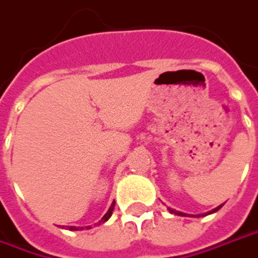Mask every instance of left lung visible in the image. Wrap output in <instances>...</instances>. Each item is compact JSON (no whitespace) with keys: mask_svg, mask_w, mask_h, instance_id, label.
I'll return each mask as SVG.
<instances>
[{"mask_svg":"<svg viewBox=\"0 0 258 258\" xmlns=\"http://www.w3.org/2000/svg\"><path fill=\"white\" fill-rule=\"evenodd\" d=\"M221 208H222V205H219L218 208H215V209H212V211H209V212H208V215L214 214V212H216V211H219ZM168 209H170V208H168ZM170 212H171V214H174V215H178V216H185V215H186V214H182V212H178V211H174V209H170ZM200 216H201V215H200Z\"/></svg>","mask_w":258,"mask_h":258,"instance_id":"obj_1","label":"left lung"}]
</instances>
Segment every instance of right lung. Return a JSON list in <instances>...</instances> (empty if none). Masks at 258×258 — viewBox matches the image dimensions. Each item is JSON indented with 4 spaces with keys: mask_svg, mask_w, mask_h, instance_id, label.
<instances>
[{
    "mask_svg": "<svg viewBox=\"0 0 258 258\" xmlns=\"http://www.w3.org/2000/svg\"><path fill=\"white\" fill-rule=\"evenodd\" d=\"M113 207H115V204H112L111 207H109V209H108V212H106V214L104 215V216H102V219L99 221V223H104V222H106V221H108V219H109V218H111L112 212H113ZM69 229H70V230H81V229H84V227L70 226V227H69ZM87 229H91V227L87 226Z\"/></svg>",
    "mask_w": 258,
    "mask_h": 258,
    "instance_id": "obj_1",
    "label": "right lung"
}]
</instances>
